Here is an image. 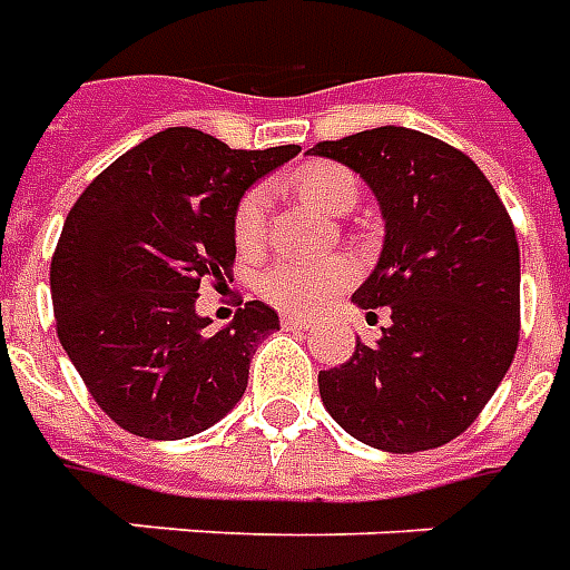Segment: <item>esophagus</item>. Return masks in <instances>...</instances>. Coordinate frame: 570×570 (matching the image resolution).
<instances>
[{
    "label": "esophagus",
    "instance_id": "1",
    "mask_svg": "<svg viewBox=\"0 0 570 570\" xmlns=\"http://www.w3.org/2000/svg\"><path fill=\"white\" fill-rule=\"evenodd\" d=\"M313 322L309 318H301V316H282V328H288V331H304L309 328Z\"/></svg>",
    "mask_w": 570,
    "mask_h": 570
}]
</instances>
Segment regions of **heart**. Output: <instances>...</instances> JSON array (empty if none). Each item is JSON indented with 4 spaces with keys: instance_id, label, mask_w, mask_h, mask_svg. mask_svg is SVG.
I'll list each match as a JSON object with an SVG mask.
<instances>
[{
    "instance_id": "heart-1",
    "label": "heart",
    "mask_w": 570,
    "mask_h": 570,
    "mask_svg": "<svg viewBox=\"0 0 570 570\" xmlns=\"http://www.w3.org/2000/svg\"><path fill=\"white\" fill-rule=\"evenodd\" d=\"M294 189L328 214L350 212L358 199V177L337 163H306L292 177ZM269 196L264 187H252L236 205L233 214V239L239 252H254L264 242ZM356 276V266L346 257L328 261H278L257 278V292L269 304L282 306L288 313H313L341 292Z\"/></svg>"
}]
</instances>
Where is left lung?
Listing matches in <instances>:
<instances>
[{
  "label": "left lung",
  "mask_w": 570,
  "mask_h": 570,
  "mask_svg": "<svg viewBox=\"0 0 570 570\" xmlns=\"http://www.w3.org/2000/svg\"><path fill=\"white\" fill-rule=\"evenodd\" d=\"M309 153L365 177L386 220L381 261L353 301L386 306L390 328L318 371L322 402L371 448L445 445L482 414L519 346L510 214L466 153L423 131L383 125Z\"/></svg>",
  "instance_id": "8db88e82"
}]
</instances>
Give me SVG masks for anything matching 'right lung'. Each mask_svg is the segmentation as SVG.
Returning <instances> with one entry per match:
<instances>
[{
    "label": "right lung",
    "instance_id": "1",
    "mask_svg": "<svg viewBox=\"0 0 570 570\" xmlns=\"http://www.w3.org/2000/svg\"><path fill=\"white\" fill-rule=\"evenodd\" d=\"M297 144L229 149L165 128L104 168L67 214L51 257L58 337L100 411L144 439H187L248 386L276 309L248 301L227 328L196 313L202 282L233 273V214Z\"/></svg>",
    "mask_w": 570,
    "mask_h": 570
}]
</instances>
